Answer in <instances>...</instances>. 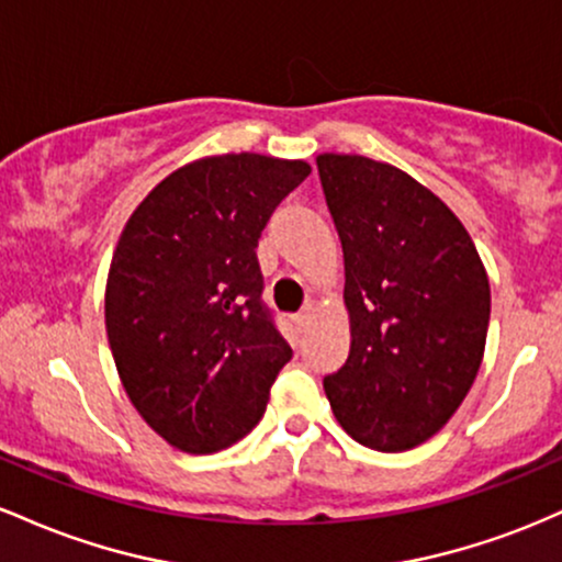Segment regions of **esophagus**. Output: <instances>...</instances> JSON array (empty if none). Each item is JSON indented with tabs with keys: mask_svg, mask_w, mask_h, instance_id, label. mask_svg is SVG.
<instances>
[{
	"mask_svg": "<svg viewBox=\"0 0 562 562\" xmlns=\"http://www.w3.org/2000/svg\"><path fill=\"white\" fill-rule=\"evenodd\" d=\"M312 322H314V306L308 303V306H303V312L299 314V317H295V325H299V330H306Z\"/></svg>",
	"mask_w": 562,
	"mask_h": 562,
	"instance_id": "1",
	"label": "esophagus"
}]
</instances>
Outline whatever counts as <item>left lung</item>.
<instances>
[{
  "mask_svg": "<svg viewBox=\"0 0 562 562\" xmlns=\"http://www.w3.org/2000/svg\"><path fill=\"white\" fill-rule=\"evenodd\" d=\"M317 171L344 248L351 348L322 380L335 420L378 451L415 449L465 402L486 348L492 288L473 237L415 177L353 153Z\"/></svg>",
  "mask_w": 562,
  "mask_h": 562,
  "instance_id": "obj_1",
  "label": "left lung"
}]
</instances>
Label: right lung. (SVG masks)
I'll list each match as a JSON object with an SVG mask.
<instances>
[{"label": "right lung", "instance_id": "obj_1", "mask_svg": "<svg viewBox=\"0 0 562 562\" xmlns=\"http://www.w3.org/2000/svg\"><path fill=\"white\" fill-rule=\"evenodd\" d=\"M306 160L224 153L179 166L128 216L108 269L105 327L128 402L187 454L256 428L293 357L261 306V229Z\"/></svg>", "mask_w": 562, "mask_h": 562}]
</instances>
